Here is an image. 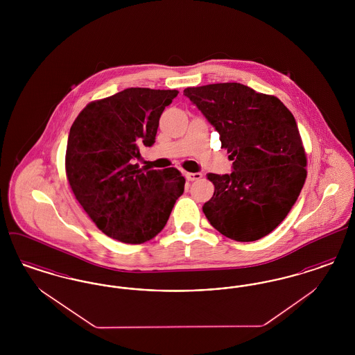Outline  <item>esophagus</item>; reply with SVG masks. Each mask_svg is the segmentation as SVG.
<instances>
[{
	"mask_svg": "<svg viewBox=\"0 0 355 355\" xmlns=\"http://www.w3.org/2000/svg\"><path fill=\"white\" fill-rule=\"evenodd\" d=\"M186 180L187 181H190V182H193V181H198V180H201L202 178V174L201 173H185Z\"/></svg>",
	"mask_w": 355,
	"mask_h": 355,
	"instance_id": "esophagus-1",
	"label": "esophagus"
}]
</instances>
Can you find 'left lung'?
Returning a JSON list of instances; mask_svg holds the SVG:
<instances>
[{
	"label": "left lung",
	"instance_id": "left-lung-1",
	"mask_svg": "<svg viewBox=\"0 0 355 355\" xmlns=\"http://www.w3.org/2000/svg\"><path fill=\"white\" fill-rule=\"evenodd\" d=\"M220 133L232 174L209 173L213 197L202 206L211 226L230 239L252 242L286 218L307 175L302 138L291 112L270 94L238 83L186 87Z\"/></svg>",
	"mask_w": 355,
	"mask_h": 355
}]
</instances>
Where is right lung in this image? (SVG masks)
I'll list each match as a JSON object with an SVG mask.
<instances>
[{
  "label": "right lung",
  "instance_id": "right-lung-1",
  "mask_svg": "<svg viewBox=\"0 0 355 355\" xmlns=\"http://www.w3.org/2000/svg\"><path fill=\"white\" fill-rule=\"evenodd\" d=\"M178 90L129 87L89 102L69 133L70 189L96 226L113 239L139 245L157 236L182 196L175 168L139 169V146H152L164 109Z\"/></svg>",
  "mask_w": 355,
  "mask_h": 355
}]
</instances>
